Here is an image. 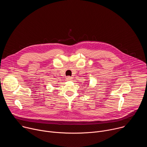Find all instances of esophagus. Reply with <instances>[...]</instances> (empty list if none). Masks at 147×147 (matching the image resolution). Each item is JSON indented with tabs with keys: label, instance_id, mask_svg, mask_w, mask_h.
Masks as SVG:
<instances>
[{
	"label": "esophagus",
	"instance_id": "34e87169",
	"mask_svg": "<svg viewBox=\"0 0 147 147\" xmlns=\"http://www.w3.org/2000/svg\"><path fill=\"white\" fill-rule=\"evenodd\" d=\"M66 79H67V81H71V80H72V77H71L70 76H68V77H66Z\"/></svg>",
	"mask_w": 147,
	"mask_h": 147
}]
</instances>
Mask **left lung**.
<instances>
[{
    "label": "left lung",
    "instance_id": "left-lung-1",
    "mask_svg": "<svg viewBox=\"0 0 147 147\" xmlns=\"http://www.w3.org/2000/svg\"><path fill=\"white\" fill-rule=\"evenodd\" d=\"M87 86V87H88V86Z\"/></svg>",
    "mask_w": 147,
    "mask_h": 147
}]
</instances>
